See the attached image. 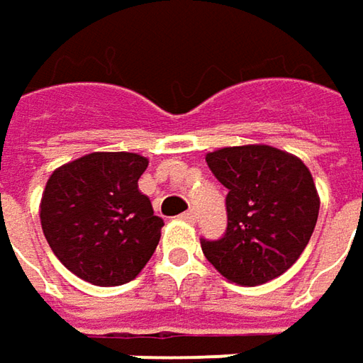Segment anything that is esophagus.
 I'll use <instances>...</instances> for the list:
<instances>
[{
    "label": "esophagus",
    "instance_id": "34e87169",
    "mask_svg": "<svg viewBox=\"0 0 363 363\" xmlns=\"http://www.w3.org/2000/svg\"><path fill=\"white\" fill-rule=\"evenodd\" d=\"M182 218H184L186 222H196V220H198V212H196V210H188L186 214H182Z\"/></svg>",
    "mask_w": 363,
    "mask_h": 363
}]
</instances>
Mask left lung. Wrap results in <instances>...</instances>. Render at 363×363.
Listing matches in <instances>:
<instances>
[{"mask_svg": "<svg viewBox=\"0 0 363 363\" xmlns=\"http://www.w3.org/2000/svg\"><path fill=\"white\" fill-rule=\"evenodd\" d=\"M228 189V226L203 257L230 283L257 286L291 269L315 230L319 196L307 165L277 147H224L206 155Z\"/></svg>", "mask_w": 363, "mask_h": 363, "instance_id": "1", "label": "left lung"}]
</instances>
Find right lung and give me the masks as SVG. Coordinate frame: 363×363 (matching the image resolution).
Here are the masks:
<instances>
[{
    "instance_id": "obj_1",
    "label": "right lung",
    "mask_w": 363,
    "mask_h": 363,
    "mask_svg": "<svg viewBox=\"0 0 363 363\" xmlns=\"http://www.w3.org/2000/svg\"><path fill=\"white\" fill-rule=\"evenodd\" d=\"M149 161L127 151H96L50 175L40 222L52 252L82 281L117 286L143 271L163 220L139 191Z\"/></svg>"
}]
</instances>
